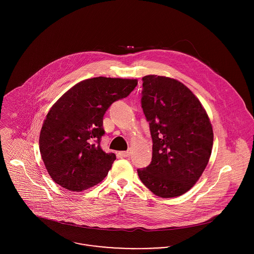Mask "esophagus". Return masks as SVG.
<instances>
[{
    "instance_id": "obj_1",
    "label": "esophagus",
    "mask_w": 254,
    "mask_h": 254,
    "mask_svg": "<svg viewBox=\"0 0 254 254\" xmlns=\"http://www.w3.org/2000/svg\"><path fill=\"white\" fill-rule=\"evenodd\" d=\"M120 155L123 156V157H129L131 155V149H128L126 151H121Z\"/></svg>"
}]
</instances>
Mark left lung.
<instances>
[{"mask_svg": "<svg viewBox=\"0 0 254 254\" xmlns=\"http://www.w3.org/2000/svg\"><path fill=\"white\" fill-rule=\"evenodd\" d=\"M142 80L141 104L149 124L152 157L138 175L154 194L176 197L204 171L213 145L212 126L197 98L181 82L156 75Z\"/></svg>", "mask_w": 254, "mask_h": 254, "instance_id": "left-lung-1", "label": "left lung"}]
</instances>
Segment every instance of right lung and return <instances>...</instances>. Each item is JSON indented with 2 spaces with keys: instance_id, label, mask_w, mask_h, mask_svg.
Masks as SVG:
<instances>
[{
  "instance_id": "add662e5",
  "label": "right lung",
  "mask_w": 254,
  "mask_h": 254,
  "mask_svg": "<svg viewBox=\"0 0 254 254\" xmlns=\"http://www.w3.org/2000/svg\"><path fill=\"white\" fill-rule=\"evenodd\" d=\"M136 79L95 77L79 82L50 109L39 145L51 178L71 191H82L108 175L114 153L101 147L104 115L116 101L130 95Z\"/></svg>"
}]
</instances>
